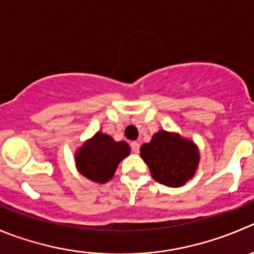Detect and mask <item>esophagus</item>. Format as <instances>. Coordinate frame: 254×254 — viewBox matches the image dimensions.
I'll return each mask as SVG.
<instances>
[{
	"instance_id": "obj_1",
	"label": "esophagus",
	"mask_w": 254,
	"mask_h": 254,
	"mask_svg": "<svg viewBox=\"0 0 254 254\" xmlns=\"http://www.w3.org/2000/svg\"><path fill=\"white\" fill-rule=\"evenodd\" d=\"M131 149H132V152H134V153H138V152H139V143H138V142H132Z\"/></svg>"
}]
</instances>
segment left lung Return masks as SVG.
<instances>
[{"mask_svg":"<svg viewBox=\"0 0 254 254\" xmlns=\"http://www.w3.org/2000/svg\"><path fill=\"white\" fill-rule=\"evenodd\" d=\"M141 157L148 165L152 178L170 187H181L192 178L199 161L192 141L166 131H159L141 147Z\"/></svg>","mask_w":254,"mask_h":254,"instance_id":"left-lung-1","label":"left lung"}]
</instances>
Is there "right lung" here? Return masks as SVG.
I'll return each mask as SVG.
<instances>
[{"label": "right lung", "mask_w": 254, "mask_h": 254, "mask_svg": "<svg viewBox=\"0 0 254 254\" xmlns=\"http://www.w3.org/2000/svg\"><path fill=\"white\" fill-rule=\"evenodd\" d=\"M128 154L129 147L126 142H116L98 132L77 152L76 165L84 177L105 183L113 177L118 163Z\"/></svg>", "instance_id": "add662e5"}]
</instances>
